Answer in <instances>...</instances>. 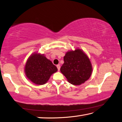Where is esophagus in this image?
Returning <instances> with one entry per match:
<instances>
[{
  "mask_svg": "<svg viewBox=\"0 0 122 122\" xmlns=\"http://www.w3.org/2000/svg\"><path fill=\"white\" fill-rule=\"evenodd\" d=\"M56 67H57V68H58V71H59L60 70V66L59 64H58V65L56 66Z\"/></svg>",
  "mask_w": 122,
  "mask_h": 122,
  "instance_id": "esophagus-1",
  "label": "esophagus"
}]
</instances>
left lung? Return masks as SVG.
<instances>
[{"instance_id": "left-lung-1", "label": "left lung", "mask_w": 122, "mask_h": 122, "mask_svg": "<svg viewBox=\"0 0 122 122\" xmlns=\"http://www.w3.org/2000/svg\"><path fill=\"white\" fill-rule=\"evenodd\" d=\"M63 60L60 71L69 83L80 85L90 78L92 70V64L81 50L78 49L66 52Z\"/></svg>"}]
</instances>
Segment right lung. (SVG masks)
<instances>
[{
	"instance_id": "right-lung-1",
	"label": "right lung",
	"mask_w": 122,
	"mask_h": 122,
	"mask_svg": "<svg viewBox=\"0 0 122 122\" xmlns=\"http://www.w3.org/2000/svg\"><path fill=\"white\" fill-rule=\"evenodd\" d=\"M57 70L56 66L43 54L37 53L30 56L25 66L26 77L36 85H44Z\"/></svg>"
}]
</instances>
